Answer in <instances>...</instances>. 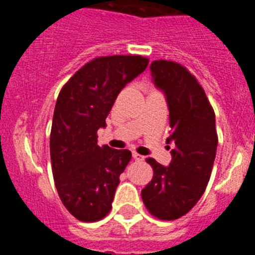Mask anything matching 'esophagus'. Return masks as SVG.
<instances>
[{"label": "esophagus", "instance_id": "obj_1", "mask_svg": "<svg viewBox=\"0 0 255 255\" xmlns=\"http://www.w3.org/2000/svg\"><path fill=\"white\" fill-rule=\"evenodd\" d=\"M132 158H134L135 161H143L144 155L138 154V153H136V152H132Z\"/></svg>", "mask_w": 255, "mask_h": 255}]
</instances>
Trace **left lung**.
Listing matches in <instances>:
<instances>
[{"label":"left lung","instance_id":"obj_1","mask_svg":"<svg viewBox=\"0 0 255 255\" xmlns=\"http://www.w3.org/2000/svg\"><path fill=\"white\" fill-rule=\"evenodd\" d=\"M150 74L166 97L171 128L166 141L173 149L167 167L147 159L154 173L141 199L154 217L171 221L186 215L206 190L217 152L216 116L203 88L184 66L153 61Z\"/></svg>","mask_w":255,"mask_h":255}]
</instances>
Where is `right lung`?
<instances>
[{
  "label": "right lung",
  "mask_w": 255,
  "mask_h": 255,
  "mask_svg": "<svg viewBox=\"0 0 255 255\" xmlns=\"http://www.w3.org/2000/svg\"><path fill=\"white\" fill-rule=\"evenodd\" d=\"M141 56L97 57L78 70L56 102L49 150L60 199L83 222H96L112 208L120 175L131 159L128 149L100 147L97 131L124 87L147 69Z\"/></svg>",
  "instance_id": "right-lung-1"
}]
</instances>
